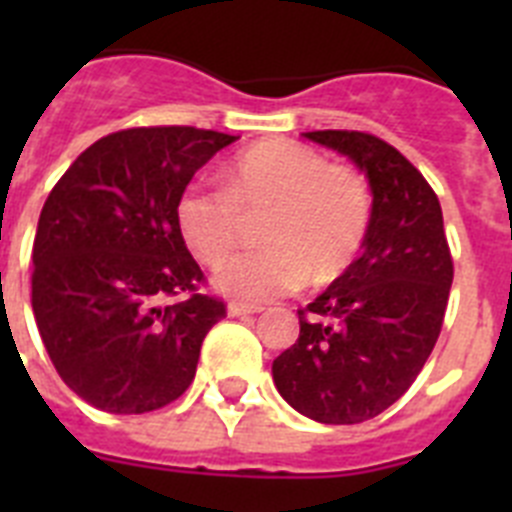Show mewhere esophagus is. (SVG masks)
<instances>
[{
    "label": "esophagus",
    "mask_w": 512,
    "mask_h": 512,
    "mask_svg": "<svg viewBox=\"0 0 512 512\" xmlns=\"http://www.w3.org/2000/svg\"><path fill=\"white\" fill-rule=\"evenodd\" d=\"M261 310H264V307L246 305V302H230L228 305L230 318H246V315H256V312H261Z\"/></svg>",
    "instance_id": "obj_1"
}]
</instances>
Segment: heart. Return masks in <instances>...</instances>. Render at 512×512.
<instances>
[{
	"instance_id": "obj_1",
	"label": "heart",
	"mask_w": 512,
	"mask_h": 512,
	"mask_svg": "<svg viewBox=\"0 0 512 512\" xmlns=\"http://www.w3.org/2000/svg\"><path fill=\"white\" fill-rule=\"evenodd\" d=\"M264 220L269 248L223 266L217 287L243 302L297 292L307 277H341L361 251L372 217L364 176L330 164L297 140H266L228 166L223 187L192 184L176 202V228L205 266H220L246 233V217Z\"/></svg>"
}]
</instances>
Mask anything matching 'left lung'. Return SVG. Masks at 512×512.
Returning <instances> with one entry per match:
<instances>
[{
	"label": "left lung",
	"mask_w": 512,
	"mask_h": 512,
	"mask_svg": "<svg viewBox=\"0 0 512 512\" xmlns=\"http://www.w3.org/2000/svg\"><path fill=\"white\" fill-rule=\"evenodd\" d=\"M369 176L364 253L300 315V338L271 366L279 395L307 418L354 425L410 390L441 333L454 282L441 202L387 140L364 130L302 133Z\"/></svg>",
	"instance_id": "left-lung-1"
}]
</instances>
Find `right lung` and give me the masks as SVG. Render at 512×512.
Instances as JSON below:
<instances>
[{
    "label": "right lung",
    "instance_id": "1",
    "mask_svg": "<svg viewBox=\"0 0 512 512\" xmlns=\"http://www.w3.org/2000/svg\"><path fill=\"white\" fill-rule=\"evenodd\" d=\"M235 135L153 125L104 135L51 189L33 243V312L58 377L94 408L140 415L192 384L225 302L176 228L194 171Z\"/></svg>",
    "mask_w": 512,
    "mask_h": 512
}]
</instances>
